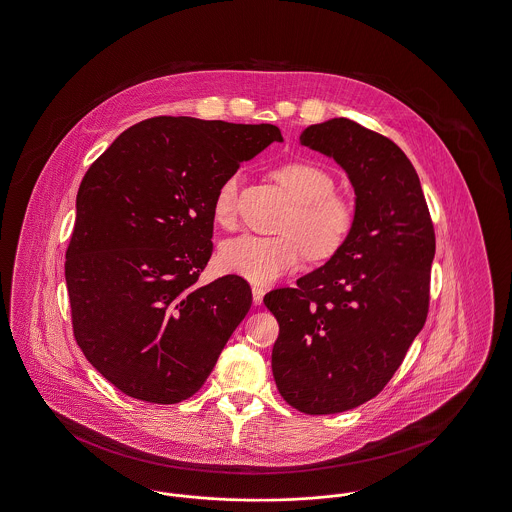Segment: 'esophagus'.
<instances>
[{
  "instance_id": "1",
  "label": "esophagus",
  "mask_w": 512,
  "mask_h": 512,
  "mask_svg": "<svg viewBox=\"0 0 512 512\" xmlns=\"http://www.w3.org/2000/svg\"><path fill=\"white\" fill-rule=\"evenodd\" d=\"M264 295H266V289H264V287L252 285V301H254V305H262Z\"/></svg>"
}]
</instances>
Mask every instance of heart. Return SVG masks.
I'll return each instance as SVG.
<instances>
[{
  "label": "heart",
  "mask_w": 512,
  "mask_h": 512,
  "mask_svg": "<svg viewBox=\"0 0 512 512\" xmlns=\"http://www.w3.org/2000/svg\"><path fill=\"white\" fill-rule=\"evenodd\" d=\"M273 178L291 200V215L281 225L285 235H242L227 240L219 250V266L256 285H270L293 272L308 256L314 260L334 256L349 239L355 223L353 202L334 192V176L322 165L293 159L277 165ZM239 176L231 174L219 186L213 215L219 225H231L235 215Z\"/></svg>",
  "instance_id": "obj_1"
}]
</instances>
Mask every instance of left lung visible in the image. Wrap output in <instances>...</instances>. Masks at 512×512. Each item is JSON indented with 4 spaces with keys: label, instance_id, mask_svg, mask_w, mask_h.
<instances>
[{
    "label": "left lung",
    "instance_id": "8db88e82",
    "mask_svg": "<svg viewBox=\"0 0 512 512\" xmlns=\"http://www.w3.org/2000/svg\"><path fill=\"white\" fill-rule=\"evenodd\" d=\"M301 145L332 157L355 192L349 239L297 287L270 291L272 371L308 415L357 408L386 386L429 310L435 231L419 176L388 137L353 120L308 126Z\"/></svg>",
    "mask_w": 512,
    "mask_h": 512
}]
</instances>
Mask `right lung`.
I'll list each match as a JSON object with an SVG mask.
<instances>
[{"label": "right lung", "instance_id": "right-lung-1", "mask_svg": "<svg viewBox=\"0 0 512 512\" xmlns=\"http://www.w3.org/2000/svg\"><path fill=\"white\" fill-rule=\"evenodd\" d=\"M273 141L272 124L159 116L122 132L83 176L66 252L73 334L124 394L194 396L250 310L239 275L196 283L219 186Z\"/></svg>", "mask_w": 512, "mask_h": 512}]
</instances>
